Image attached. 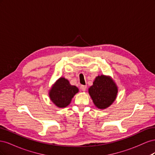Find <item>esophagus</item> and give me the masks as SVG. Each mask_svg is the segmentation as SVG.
Listing matches in <instances>:
<instances>
[{"mask_svg":"<svg viewBox=\"0 0 155 155\" xmlns=\"http://www.w3.org/2000/svg\"><path fill=\"white\" fill-rule=\"evenodd\" d=\"M81 89L82 91L85 92L87 89V86L86 85H81Z\"/></svg>","mask_w":155,"mask_h":155,"instance_id":"1","label":"esophagus"}]
</instances>
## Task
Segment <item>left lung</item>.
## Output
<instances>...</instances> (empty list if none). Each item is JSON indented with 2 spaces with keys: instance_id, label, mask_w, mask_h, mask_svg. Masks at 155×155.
Returning <instances> with one entry per match:
<instances>
[{
  "instance_id": "left-lung-1",
  "label": "left lung",
  "mask_w": 155,
  "mask_h": 155,
  "mask_svg": "<svg viewBox=\"0 0 155 155\" xmlns=\"http://www.w3.org/2000/svg\"><path fill=\"white\" fill-rule=\"evenodd\" d=\"M88 92L94 105L99 109H104L115 100L118 88L111 79L101 75L96 78Z\"/></svg>"
}]
</instances>
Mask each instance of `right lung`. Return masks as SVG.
Segmentation results:
<instances>
[{
    "label": "right lung",
    "mask_w": 155,
    "mask_h": 155,
    "mask_svg": "<svg viewBox=\"0 0 155 155\" xmlns=\"http://www.w3.org/2000/svg\"><path fill=\"white\" fill-rule=\"evenodd\" d=\"M78 92V88L71 85L69 81L64 78H61L51 87L50 92V100L54 104L60 108L68 106L72 98Z\"/></svg>",
    "instance_id": "right-lung-1"
}]
</instances>
